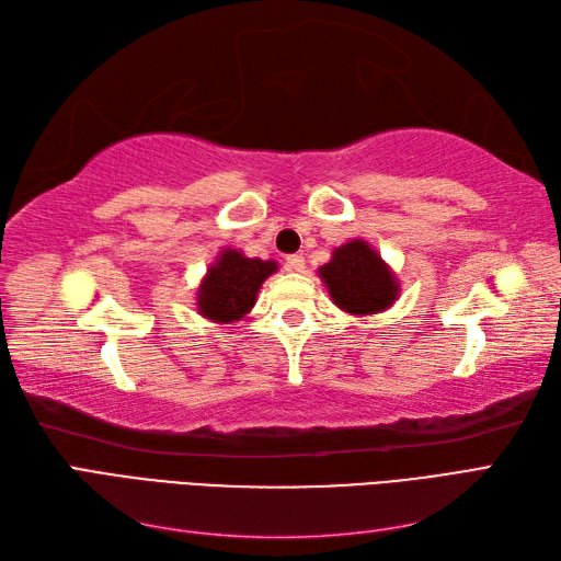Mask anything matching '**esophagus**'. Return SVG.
<instances>
[{"label": "esophagus", "mask_w": 561, "mask_h": 561, "mask_svg": "<svg viewBox=\"0 0 561 561\" xmlns=\"http://www.w3.org/2000/svg\"><path fill=\"white\" fill-rule=\"evenodd\" d=\"M285 268L293 271V274H301V271L307 268V262H304L301 254H287V257H285Z\"/></svg>", "instance_id": "34e87169"}]
</instances>
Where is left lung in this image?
<instances>
[{
	"label": "left lung",
	"instance_id": "8db88e82",
	"mask_svg": "<svg viewBox=\"0 0 561 561\" xmlns=\"http://www.w3.org/2000/svg\"><path fill=\"white\" fill-rule=\"evenodd\" d=\"M332 301L351 316H371L390 309L400 297V283L381 254L363 239L332 250V260L318 268Z\"/></svg>",
	"mask_w": 561,
	"mask_h": 561
}]
</instances>
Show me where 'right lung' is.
<instances>
[{
  "mask_svg": "<svg viewBox=\"0 0 561 561\" xmlns=\"http://www.w3.org/2000/svg\"><path fill=\"white\" fill-rule=\"evenodd\" d=\"M278 271V262L248 257L222 248L196 287V311L217 325H229L252 311L262 283Z\"/></svg>",
  "mask_w": 561,
  "mask_h": 561,
  "instance_id": "right-lung-1",
  "label": "right lung"
}]
</instances>
